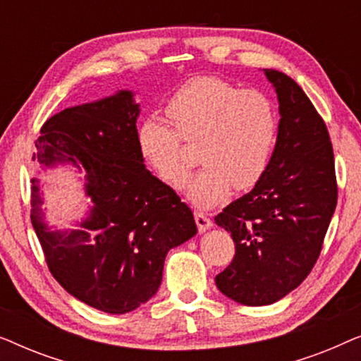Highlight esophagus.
I'll return each instance as SVG.
<instances>
[{"mask_svg":"<svg viewBox=\"0 0 361 361\" xmlns=\"http://www.w3.org/2000/svg\"><path fill=\"white\" fill-rule=\"evenodd\" d=\"M195 224L199 226V231H207L212 226V220L209 219V215L202 214V212H195Z\"/></svg>","mask_w":361,"mask_h":361,"instance_id":"34e87169","label":"esophagus"}]
</instances>
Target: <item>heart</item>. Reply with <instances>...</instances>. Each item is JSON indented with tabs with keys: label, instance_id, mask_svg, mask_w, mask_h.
Returning <instances> with one entry per match:
<instances>
[{
	"label": "heart",
	"instance_id": "obj_1",
	"mask_svg": "<svg viewBox=\"0 0 361 361\" xmlns=\"http://www.w3.org/2000/svg\"><path fill=\"white\" fill-rule=\"evenodd\" d=\"M166 115L172 126L157 118L140 123L137 151L161 180L177 189L189 171L182 140L199 141L197 157L204 166L184 184L190 204L210 209L231 187L251 189L264 176L279 130L278 110L266 93L199 75L172 93Z\"/></svg>",
	"mask_w": 361,
	"mask_h": 361
}]
</instances>
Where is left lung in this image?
Here are the masks:
<instances>
[{
  "instance_id": "left-lung-1",
  "label": "left lung",
  "mask_w": 361,
  "mask_h": 361,
  "mask_svg": "<svg viewBox=\"0 0 361 361\" xmlns=\"http://www.w3.org/2000/svg\"><path fill=\"white\" fill-rule=\"evenodd\" d=\"M279 102L273 156L253 190L226 205L215 224L231 233L235 256L215 278L243 305L278 302L307 278L337 205L334 149L327 126L302 88L264 68Z\"/></svg>"
}]
</instances>
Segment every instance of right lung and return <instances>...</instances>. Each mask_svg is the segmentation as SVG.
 <instances>
[{
  "mask_svg": "<svg viewBox=\"0 0 361 361\" xmlns=\"http://www.w3.org/2000/svg\"><path fill=\"white\" fill-rule=\"evenodd\" d=\"M140 103L120 90L66 108L44 123L32 161L42 171L71 164L92 202L78 230L44 221L31 180V221L49 271L68 294L108 314H126L159 289L167 251L197 233L192 210L146 169L136 145Z\"/></svg>",
  "mask_w": 361,
  "mask_h": 361,
  "instance_id": "1",
  "label": "right lung"
}]
</instances>
